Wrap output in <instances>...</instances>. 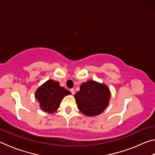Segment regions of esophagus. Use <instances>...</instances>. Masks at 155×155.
<instances>
[{
	"mask_svg": "<svg viewBox=\"0 0 155 155\" xmlns=\"http://www.w3.org/2000/svg\"><path fill=\"white\" fill-rule=\"evenodd\" d=\"M70 91H71L72 95H74V94H75V90H74V89H70Z\"/></svg>",
	"mask_w": 155,
	"mask_h": 155,
	"instance_id": "obj_1",
	"label": "esophagus"
}]
</instances>
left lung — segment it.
<instances>
[{
	"mask_svg": "<svg viewBox=\"0 0 155 155\" xmlns=\"http://www.w3.org/2000/svg\"><path fill=\"white\" fill-rule=\"evenodd\" d=\"M74 98L78 109L83 114L94 117L101 114L109 105L111 91L105 84L90 80L81 84Z\"/></svg>",
	"mask_w": 155,
	"mask_h": 155,
	"instance_id": "1",
	"label": "left lung"
}]
</instances>
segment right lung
Returning a JSON list of instances; mask_svg holds the SVG:
<instances>
[{"instance_id":"right-lung-1","label":"right lung","mask_w":155,"mask_h":155,"mask_svg":"<svg viewBox=\"0 0 155 155\" xmlns=\"http://www.w3.org/2000/svg\"><path fill=\"white\" fill-rule=\"evenodd\" d=\"M70 94V91L60 86L58 81L49 79L37 89L35 98L43 111L53 114L59 109L63 98Z\"/></svg>"}]
</instances>
